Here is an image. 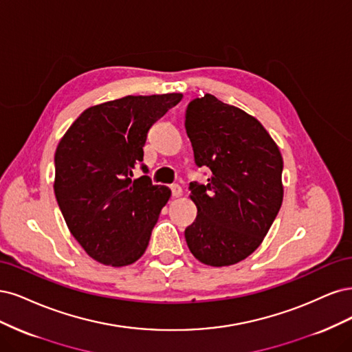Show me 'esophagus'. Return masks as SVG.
Returning <instances> with one entry per match:
<instances>
[{"label": "esophagus", "mask_w": 352, "mask_h": 352, "mask_svg": "<svg viewBox=\"0 0 352 352\" xmlns=\"http://www.w3.org/2000/svg\"><path fill=\"white\" fill-rule=\"evenodd\" d=\"M171 191H173V196L174 197H181V196H183V188H181L178 184H173L171 186Z\"/></svg>", "instance_id": "esophagus-1"}]
</instances>
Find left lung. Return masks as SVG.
<instances>
[{
	"label": "left lung",
	"instance_id": "1",
	"mask_svg": "<svg viewBox=\"0 0 352 352\" xmlns=\"http://www.w3.org/2000/svg\"><path fill=\"white\" fill-rule=\"evenodd\" d=\"M186 130L208 184L191 183L197 217L184 235L199 262L231 266L262 244L283 199L279 147L257 118L213 95L191 100Z\"/></svg>",
	"mask_w": 352,
	"mask_h": 352
}]
</instances>
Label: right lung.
<instances>
[{
  "label": "right lung",
  "mask_w": 352,
  "mask_h": 352,
  "mask_svg": "<svg viewBox=\"0 0 352 352\" xmlns=\"http://www.w3.org/2000/svg\"><path fill=\"white\" fill-rule=\"evenodd\" d=\"M181 99L126 96L90 107L56 146V201L73 236L102 265L129 266L146 252L171 190L147 175L131 179L133 169L143 161L147 131Z\"/></svg>",
  "instance_id": "add662e5"
}]
</instances>
